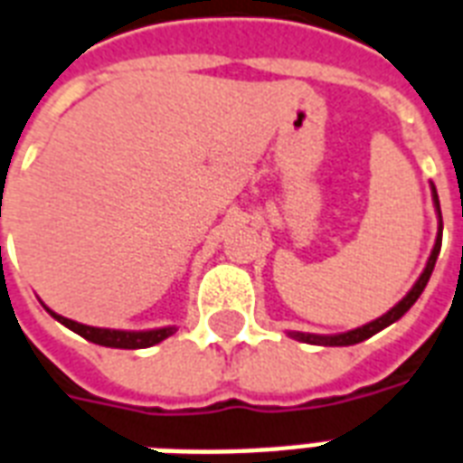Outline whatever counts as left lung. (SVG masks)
<instances>
[{
    "label": "left lung",
    "mask_w": 463,
    "mask_h": 463,
    "mask_svg": "<svg viewBox=\"0 0 463 463\" xmlns=\"http://www.w3.org/2000/svg\"><path fill=\"white\" fill-rule=\"evenodd\" d=\"M432 192H435V186H432ZM435 206H437V213H439V235H437V242H435V250H432V255H430V262L428 267H425V271L420 274V279L415 281V287L411 288V294L405 296L403 301L398 303V306H393V308L388 310L386 316L376 317L373 323H369V326L364 327H357V330H349V333L345 335H333V337H320V335H306V333H291L296 337V340L301 342H310V345H330V347H347V345H357V342H364L369 340L372 335H376L379 330H383V327H388L391 323H396L398 317H403L408 310H411V306L420 298V294L425 291V287H428L430 281V274H432V269H435V262H437V255H439V247H442V211H439V199H437V192H435Z\"/></svg>",
    "instance_id": "obj_1"
}]
</instances>
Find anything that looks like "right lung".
<instances>
[{"label":"right lung","instance_id":"add662e5","mask_svg":"<svg viewBox=\"0 0 463 463\" xmlns=\"http://www.w3.org/2000/svg\"><path fill=\"white\" fill-rule=\"evenodd\" d=\"M52 317H58L60 323L70 330H75L77 335H82L84 340L94 342V345H104V347H118V349H143L153 347L157 342L175 333V327H160V330H147V333H126V330H104V327H90L82 323H75L70 317H62L58 313L48 310Z\"/></svg>","mask_w":463,"mask_h":463}]
</instances>
